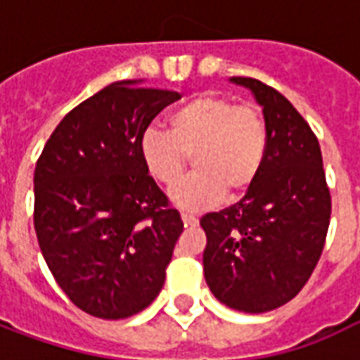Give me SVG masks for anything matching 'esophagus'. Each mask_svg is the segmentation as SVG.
Instances as JSON below:
<instances>
[{
	"instance_id": "34e87169",
	"label": "esophagus",
	"mask_w": 360,
	"mask_h": 360,
	"mask_svg": "<svg viewBox=\"0 0 360 360\" xmlns=\"http://www.w3.org/2000/svg\"><path fill=\"white\" fill-rule=\"evenodd\" d=\"M181 218L185 221V226H196L198 224V218H196L195 214H191V212H183Z\"/></svg>"
}]
</instances>
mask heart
<instances>
[{
	"mask_svg": "<svg viewBox=\"0 0 360 360\" xmlns=\"http://www.w3.org/2000/svg\"><path fill=\"white\" fill-rule=\"evenodd\" d=\"M167 125L169 131L146 129L139 148L148 173L164 187L185 175L193 156L196 172L172 191L175 204L202 210L224 193L239 196L257 183L270 146L258 108L204 92L173 111Z\"/></svg>",
	"mask_w": 360,
	"mask_h": 360,
	"instance_id": "b5f03b06",
	"label": "heart"
}]
</instances>
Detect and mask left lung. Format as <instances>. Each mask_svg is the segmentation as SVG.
<instances>
[{
	"label": "left lung",
	"instance_id": "obj_1",
	"mask_svg": "<svg viewBox=\"0 0 360 360\" xmlns=\"http://www.w3.org/2000/svg\"><path fill=\"white\" fill-rule=\"evenodd\" d=\"M255 92L270 133L257 183L237 204L200 219L204 278L226 307L268 312L301 291L324 250L332 214L314 131L278 90L233 77Z\"/></svg>",
	"mask_w": 360,
	"mask_h": 360
}]
</instances>
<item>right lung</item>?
I'll list each match as a JSON object with an SVG mask.
<instances>
[{
    "mask_svg": "<svg viewBox=\"0 0 360 360\" xmlns=\"http://www.w3.org/2000/svg\"><path fill=\"white\" fill-rule=\"evenodd\" d=\"M172 90L113 82L61 119L34 169V229L46 264L79 309L121 320L162 291L183 233L142 162V133Z\"/></svg>",
    "mask_w": 360,
    "mask_h": 360,
    "instance_id": "obj_1",
    "label": "right lung"
}]
</instances>
